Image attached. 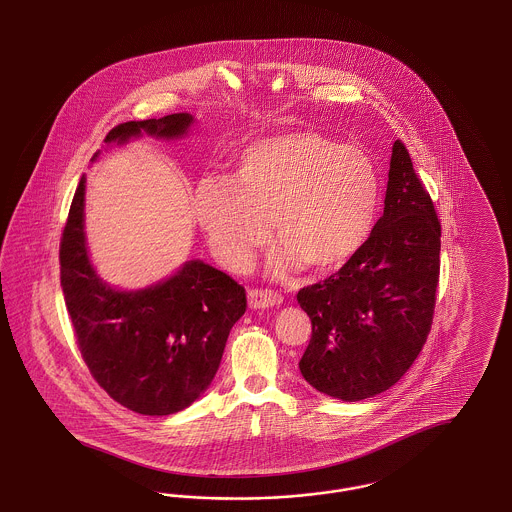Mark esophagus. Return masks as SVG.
Instances as JSON below:
<instances>
[{
	"label": "esophagus",
	"mask_w": 512,
	"mask_h": 512,
	"mask_svg": "<svg viewBox=\"0 0 512 512\" xmlns=\"http://www.w3.org/2000/svg\"><path fill=\"white\" fill-rule=\"evenodd\" d=\"M249 307L251 309H268V307H276L284 301V297L274 290H251L249 292Z\"/></svg>",
	"instance_id": "obj_1"
}]
</instances>
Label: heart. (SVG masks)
Returning <instances> with one entry per match:
<instances>
[{
	"instance_id": "1",
	"label": "heart",
	"mask_w": 512,
	"mask_h": 512,
	"mask_svg": "<svg viewBox=\"0 0 512 512\" xmlns=\"http://www.w3.org/2000/svg\"><path fill=\"white\" fill-rule=\"evenodd\" d=\"M382 201L378 167L361 147L288 132L247 147L234 180L205 176L195 219L230 268H245L274 232L278 270L340 267L365 245Z\"/></svg>"
}]
</instances>
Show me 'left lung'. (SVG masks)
<instances>
[{"label": "left lung", "mask_w": 512, "mask_h": 512, "mask_svg": "<svg viewBox=\"0 0 512 512\" xmlns=\"http://www.w3.org/2000/svg\"><path fill=\"white\" fill-rule=\"evenodd\" d=\"M441 224L405 144L391 153L384 215L326 280L297 292L313 334L303 378L341 401L374 397L409 370L432 328Z\"/></svg>", "instance_id": "8db88e82"}]
</instances>
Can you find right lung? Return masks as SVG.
<instances>
[{
	"label": "right lung",
	"mask_w": 512,
	"mask_h": 512,
	"mask_svg": "<svg viewBox=\"0 0 512 512\" xmlns=\"http://www.w3.org/2000/svg\"><path fill=\"white\" fill-rule=\"evenodd\" d=\"M188 113L115 126L105 144L147 132L178 138ZM82 176L59 245L61 286L80 355L111 399L134 413L165 416L192 405L213 382L232 326L247 307L244 286L201 261L140 292L99 280L84 238Z\"/></svg>",
	"instance_id": "obj_1"
}]
</instances>
